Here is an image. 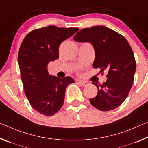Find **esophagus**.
Masks as SVG:
<instances>
[{
	"mask_svg": "<svg viewBox=\"0 0 148 148\" xmlns=\"http://www.w3.org/2000/svg\"><path fill=\"white\" fill-rule=\"evenodd\" d=\"M78 84L82 86H86L89 84L88 82H78Z\"/></svg>",
	"mask_w": 148,
	"mask_h": 148,
	"instance_id": "34e87169",
	"label": "esophagus"
}]
</instances>
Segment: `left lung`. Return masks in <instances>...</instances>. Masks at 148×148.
<instances>
[{"mask_svg":"<svg viewBox=\"0 0 148 148\" xmlns=\"http://www.w3.org/2000/svg\"><path fill=\"white\" fill-rule=\"evenodd\" d=\"M77 42H89L95 50L94 69L103 75L107 72V79L98 89L97 95L90 99V103L102 111L116 109L125 101L132 88L136 71L132 49L125 37L103 25L84 28L74 37Z\"/></svg>","mask_w":148,"mask_h":148,"instance_id":"obj_1","label":"left lung"}]
</instances>
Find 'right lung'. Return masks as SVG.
<instances>
[{
  "mask_svg": "<svg viewBox=\"0 0 148 148\" xmlns=\"http://www.w3.org/2000/svg\"><path fill=\"white\" fill-rule=\"evenodd\" d=\"M78 30L49 25L30 32L21 44L18 60L25 94L34 109L43 115L53 116L59 111L66 89L74 83L69 76H51L47 65L59 57L62 42Z\"/></svg>",
  "mask_w": 148,
  "mask_h": 148,
  "instance_id": "1",
  "label": "right lung"
}]
</instances>
